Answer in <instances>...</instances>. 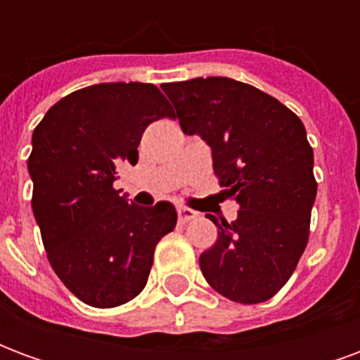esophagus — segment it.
Returning a JSON list of instances; mask_svg holds the SVG:
<instances>
[{"label": "esophagus", "instance_id": "34e87169", "mask_svg": "<svg viewBox=\"0 0 360 360\" xmlns=\"http://www.w3.org/2000/svg\"><path fill=\"white\" fill-rule=\"evenodd\" d=\"M196 214L191 208H185V206H177V219L179 224H187L191 219H195Z\"/></svg>", "mask_w": 360, "mask_h": 360}]
</instances>
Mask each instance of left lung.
Returning a JSON list of instances; mask_svg holds the SVG:
<instances>
[{
    "label": "left lung",
    "mask_w": 360,
    "mask_h": 360,
    "mask_svg": "<svg viewBox=\"0 0 360 360\" xmlns=\"http://www.w3.org/2000/svg\"><path fill=\"white\" fill-rule=\"evenodd\" d=\"M185 134L212 148L214 173L239 204L200 255L204 278L241 304L271 299L307 249L316 198L314 154L302 121L274 96L227 77L162 84Z\"/></svg>",
    "instance_id": "8db88e82"
}]
</instances>
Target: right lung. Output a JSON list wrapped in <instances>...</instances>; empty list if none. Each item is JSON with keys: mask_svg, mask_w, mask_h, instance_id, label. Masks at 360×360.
Here are the masks:
<instances>
[{"mask_svg": "<svg viewBox=\"0 0 360 360\" xmlns=\"http://www.w3.org/2000/svg\"><path fill=\"white\" fill-rule=\"evenodd\" d=\"M162 117L173 108L154 84L102 82L61 98L32 133L28 173L44 249L67 289L96 309L141 293L156 245L177 224L169 202L141 208L113 187Z\"/></svg>", "mask_w": 360, "mask_h": 360, "instance_id": "1", "label": "right lung"}]
</instances>
